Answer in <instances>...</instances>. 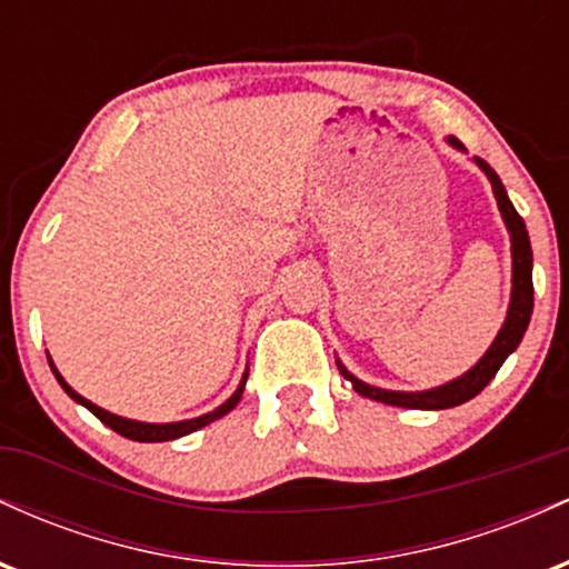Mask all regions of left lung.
I'll return each instance as SVG.
<instances>
[{"label":"left lung","mask_w":569,"mask_h":569,"mask_svg":"<svg viewBox=\"0 0 569 569\" xmlns=\"http://www.w3.org/2000/svg\"><path fill=\"white\" fill-rule=\"evenodd\" d=\"M449 143L457 149H462V143L457 139H449ZM476 162L481 166V171L487 173V179L492 181V192L498 198V208L502 213V221H506L508 232H511V253H513V291H511V307H508V318L502 323L500 335L495 337L492 348L485 352L479 363L471 371H466L457 380L441 385V388L433 390H422V393H396V390H382V388H371V385L361 382L358 377H352L342 363L337 361L339 371L345 375V380L352 382L356 393L371 398V401H382L390 403V407H403V409H449V407H460V403L471 401L473 396H479L481 390L487 388L489 380L498 375V369L502 367L511 352L519 348L521 337H525L527 326H530V316H532V248H530V234H527L525 219L516 213L513 202L508 200L506 187H502L500 176L489 168V162L481 158H476Z\"/></svg>","instance_id":"left-lung-1"}]
</instances>
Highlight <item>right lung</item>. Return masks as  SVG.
Segmentation results:
<instances>
[{
    "label": "right lung",
    "mask_w": 569,
    "mask_h": 569,
    "mask_svg": "<svg viewBox=\"0 0 569 569\" xmlns=\"http://www.w3.org/2000/svg\"><path fill=\"white\" fill-rule=\"evenodd\" d=\"M48 361H50V356H48ZM50 369H53L56 380L61 382V388L67 390V393H69L71 398H74L77 403H82L84 409L93 411V415L98 417V420L103 422V426H109V428L114 430V433L126 436V439H133V441H147V443H152V441H171V439H179V436H187V433H192V430L206 428L208 422L219 420L221 415H227V411L234 409V403H238V401H240V396H243V388H246V380H248V375H243V380H240L238 390H234L232 398H227V401L221 403L219 409L208 411V415L194 417V420H184V422H166V426H152V422H136V420H126V417L109 415V411H103L101 407H96V403H90L88 398H82L80 393H74V390H71L69 385H67V380H63V377L58 375V369L53 367V361H50Z\"/></svg>",
    "instance_id": "1"
}]
</instances>
